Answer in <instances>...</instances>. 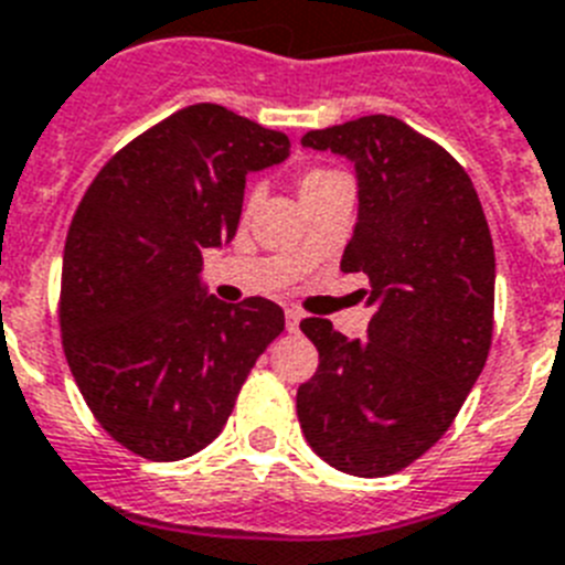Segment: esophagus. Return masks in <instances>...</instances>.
I'll list each match as a JSON object with an SVG mask.
<instances>
[{"mask_svg": "<svg viewBox=\"0 0 565 565\" xmlns=\"http://www.w3.org/2000/svg\"><path fill=\"white\" fill-rule=\"evenodd\" d=\"M284 316H287V330L289 332H296L298 330V323H301V310H296V307H287V312H284Z\"/></svg>", "mask_w": 565, "mask_h": 565, "instance_id": "1", "label": "esophagus"}]
</instances>
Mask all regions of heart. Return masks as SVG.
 <instances>
[{
  "label": "heart",
  "instance_id": "1",
  "mask_svg": "<svg viewBox=\"0 0 565 565\" xmlns=\"http://www.w3.org/2000/svg\"><path fill=\"white\" fill-rule=\"evenodd\" d=\"M338 181H347V175L332 170V167L310 164L298 173V193H301V199H312V195L323 193V190L335 188Z\"/></svg>",
  "mask_w": 565,
  "mask_h": 565
}]
</instances>
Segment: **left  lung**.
Listing matches in <instances>:
<instances>
[{
	"label": "left lung",
	"mask_w": 565,
	"mask_h": 565,
	"mask_svg": "<svg viewBox=\"0 0 565 565\" xmlns=\"http://www.w3.org/2000/svg\"><path fill=\"white\" fill-rule=\"evenodd\" d=\"M355 164L358 224L343 273L370 278L366 341L303 318L318 370L298 386L303 438L338 472L384 478L444 438L492 347L494 247L463 167L395 116L310 130Z\"/></svg>",
	"instance_id": "1"
}]
</instances>
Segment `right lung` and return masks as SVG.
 Listing matches in <instances>:
<instances>
[{"label": "right lung", "mask_w": 565, "mask_h": 565, "mask_svg": "<svg viewBox=\"0 0 565 565\" xmlns=\"http://www.w3.org/2000/svg\"><path fill=\"white\" fill-rule=\"evenodd\" d=\"M289 139L222 105H190L113 156L78 201L62 258V347L93 418L147 460L218 438L258 355L284 330L262 296L224 303L201 253L238 230L247 173Z\"/></svg>", "instance_id": "add662e5"}]
</instances>
